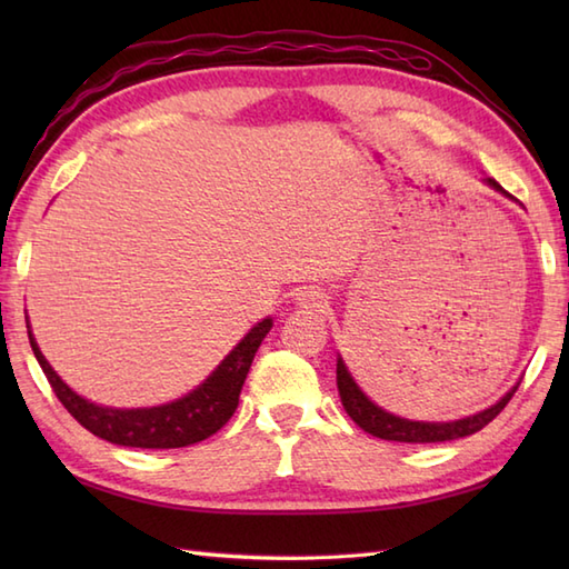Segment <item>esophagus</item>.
I'll use <instances>...</instances> for the list:
<instances>
[{"instance_id":"1","label":"esophagus","mask_w":569,"mask_h":569,"mask_svg":"<svg viewBox=\"0 0 569 569\" xmlns=\"http://www.w3.org/2000/svg\"><path fill=\"white\" fill-rule=\"evenodd\" d=\"M296 303L300 310H322L328 306V296L320 291H306L296 298Z\"/></svg>"}]
</instances>
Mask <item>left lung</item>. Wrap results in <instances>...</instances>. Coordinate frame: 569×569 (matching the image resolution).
<instances>
[{
	"label": "left lung",
	"instance_id": "left-lung-1",
	"mask_svg": "<svg viewBox=\"0 0 569 569\" xmlns=\"http://www.w3.org/2000/svg\"><path fill=\"white\" fill-rule=\"evenodd\" d=\"M485 183L493 190L503 192V196H509V192H506L493 178H485ZM516 389H518V383L509 393H503L497 403L485 408V410H479V413H475V416L450 420V422L408 420V418H398V416L389 413V410H383L373 403L371 398L361 391L357 381L352 379V373H349L345 359L337 357V391H340L347 416L352 418L361 430L373 435V438L393 440V442H447V440H457V438H467V435H475L477 430L489 426V422L501 413L506 403L511 401Z\"/></svg>",
	"mask_w": 569,
	"mask_h": 569
}]
</instances>
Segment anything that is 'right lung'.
Instances as JSON below:
<instances>
[{"label": "right lung", "instance_id": "obj_1", "mask_svg": "<svg viewBox=\"0 0 569 569\" xmlns=\"http://www.w3.org/2000/svg\"><path fill=\"white\" fill-rule=\"evenodd\" d=\"M271 328V318H263L253 325L244 335V340L217 365V369L198 389H192L183 398H178V401L153 408H110L88 401V398L72 391L53 371V367L48 365L39 345L33 340L31 328L29 342L58 401L68 408V413L82 428H88L92 435L112 445L141 447V450H173V447H188L210 438L232 418L253 355H257L259 345Z\"/></svg>", "mask_w": 569, "mask_h": 569}]
</instances>
